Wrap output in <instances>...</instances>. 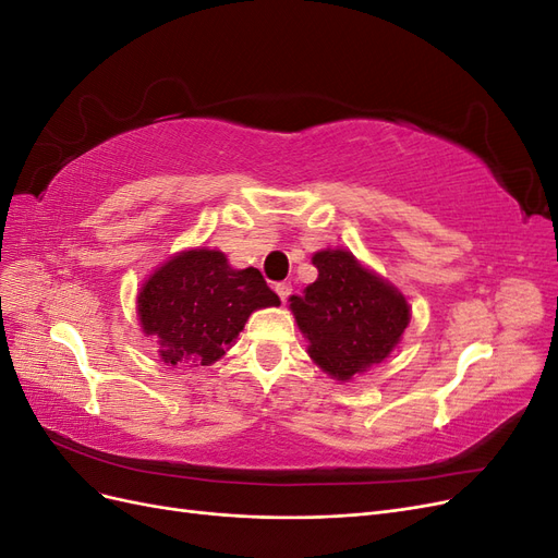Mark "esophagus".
I'll list each match as a JSON object with an SVG mask.
<instances>
[{"instance_id":"obj_1","label":"esophagus","mask_w":558,"mask_h":558,"mask_svg":"<svg viewBox=\"0 0 558 558\" xmlns=\"http://www.w3.org/2000/svg\"><path fill=\"white\" fill-rule=\"evenodd\" d=\"M275 291H277V295L286 302V300L291 298V293H293V286H291V283H286V281H281V283H277V286H275Z\"/></svg>"}]
</instances>
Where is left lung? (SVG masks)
I'll return each instance as SVG.
<instances>
[{
    "label": "left lung",
    "mask_w": 558,
    "mask_h": 558,
    "mask_svg": "<svg viewBox=\"0 0 558 558\" xmlns=\"http://www.w3.org/2000/svg\"><path fill=\"white\" fill-rule=\"evenodd\" d=\"M312 263L318 277L289 298L291 312L310 340L312 361L332 379L349 381L388 359L410 324V305L344 248L316 251Z\"/></svg>",
    "instance_id": "left-lung-1"
}]
</instances>
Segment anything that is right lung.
<instances>
[{
    "label": "right lung",
    "mask_w": 558,
    "mask_h": 558,
    "mask_svg": "<svg viewBox=\"0 0 558 558\" xmlns=\"http://www.w3.org/2000/svg\"><path fill=\"white\" fill-rule=\"evenodd\" d=\"M256 267L234 269L216 248L181 251L150 275L137 295L144 335L170 365H211L238 340L248 316L277 307Z\"/></svg>",
    "instance_id": "add662e5"
}]
</instances>
